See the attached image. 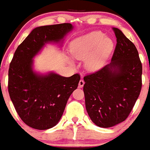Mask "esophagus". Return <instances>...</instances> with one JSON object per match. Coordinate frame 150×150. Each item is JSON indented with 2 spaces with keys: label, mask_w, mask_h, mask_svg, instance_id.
I'll return each mask as SVG.
<instances>
[{
  "label": "esophagus",
  "mask_w": 150,
  "mask_h": 150,
  "mask_svg": "<svg viewBox=\"0 0 150 150\" xmlns=\"http://www.w3.org/2000/svg\"><path fill=\"white\" fill-rule=\"evenodd\" d=\"M84 84V80H83V79H80L79 80V87H80V88H81V87H83Z\"/></svg>",
  "instance_id": "34e87169"
}]
</instances>
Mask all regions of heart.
I'll return each mask as SVG.
<instances>
[{"mask_svg": "<svg viewBox=\"0 0 150 150\" xmlns=\"http://www.w3.org/2000/svg\"><path fill=\"white\" fill-rule=\"evenodd\" d=\"M113 41L103 37L100 31H93L76 38L71 42L70 51L77 60H86V68L89 71L100 69L113 50ZM71 65L73 61L69 60Z\"/></svg>", "mask_w": 150, "mask_h": 150, "instance_id": "b5f03b06", "label": "heart"}]
</instances>
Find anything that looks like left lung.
<instances>
[{
    "mask_svg": "<svg viewBox=\"0 0 150 150\" xmlns=\"http://www.w3.org/2000/svg\"><path fill=\"white\" fill-rule=\"evenodd\" d=\"M112 61L84 77L89 117L96 125L110 127L125 121L142 90V65L137 49L118 28Z\"/></svg>",
    "mask_w": 150,
    "mask_h": 150,
    "instance_id": "8db88e82",
    "label": "left lung"
}]
</instances>
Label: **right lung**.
<instances>
[{"label":"right lung","mask_w":150,"mask_h":150,"mask_svg":"<svg viewBox=\"0 0 150 150\" xmlns=\"http://www.w3.org/2000/svg\"><path fill=\"white\" fill-rule=\"evenodd\" d=\"M73 25L63 23L35 28L18 46L8 69L10 98L22 120L38 130L58 123L66 103L78 87L80 76L64 77L50 72L40 74L33 69V58L47 43H60Z\"/></svg>","instance_id":"1"}]
</instances>
